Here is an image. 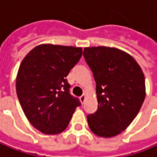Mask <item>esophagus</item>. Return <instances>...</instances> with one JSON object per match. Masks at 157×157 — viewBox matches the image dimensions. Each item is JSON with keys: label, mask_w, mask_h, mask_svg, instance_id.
<instances>
[{"label": "esophagus", "mask_w": 157, "mask_h": 157, "mask_svg": "<svg viewBox=\"0 0 157 157\" xmlns=\"http://www.w3.org/2000/svg\"><path fill=\"white\" fill-rule=\"evenodd\" d=\"M79 98H80V101H81V103H82V104H83V103H84L85 102V99H86V95H81V96H80V97H79Z\"/></svg>", "instance_id": "obj_1"}]
</instances>
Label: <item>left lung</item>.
Segmentation results:
<instances>
[{"mask_svg":"<svg viewBox=\"0 0 157 157\" xmlns=\"http://www.w3.org/2000/svg\"><path fill=\"white\" fill-rule=\"evenodd\" d=\"M85 60L96 83L98 108L87 115L91 131L112 138L126 129L139 113L146 97L145 76L128 52L114 47H85Z\"/></svg>","mask_w":157,"mask_h":157,"instance_id":"1","label":"left lung"}]
</instances>
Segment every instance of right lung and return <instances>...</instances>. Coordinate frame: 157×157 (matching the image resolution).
Listing matches in <instances>:
<instances>
[{
    "mask_svg": "<svg viewBox=\"0 0 157 157\" xmlns=\"http://www.w3.org/2000/svg\"><path fill=\"white\" fill-rule=\"evenodd\" d=\"M81 56V47L43 44L20 63L16 78L17 98L29 122L44 134L62 132L80 105L70 94L66 77Z\"/></svg>",
    "mask_w": 157,
    "mask_h": 157,
    "instance_id": "obj_1",
    "label": "right lung"
}]
</instances>
